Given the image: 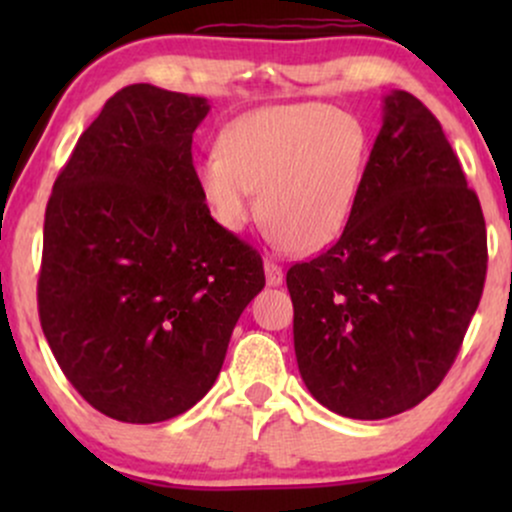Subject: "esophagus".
Returning <instances> with one entry per match:
<instances>
[{
    "instance_id": "esophagus-1",
    "label": "esophagus",
    "mask_w": 512,
    "mask_h": 512,
    "mask_svg": "<svg viewBox=\"0 0 512 512\" xmlns=\"http://www.w3.org/2000/svg\"><path fill=\"white\" fill-rule=\"evenodd\" d=\"M264 276H267L269 286H279L281 281H284V269H281L276 262L267 260L264 262Z\"/></svg>"
}]
</instances>
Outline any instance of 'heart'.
<instances>
[{
  "mask_svg": "<svg viewBox=\"0 0 512 512\" xmlns=\"http://www.w3.org/2000/svg\"><path fill=\"white\" fill-rule=\"evenodd\" d=\"M223 151L197 161L199 192L226 231L257 216L293 252L339 238L354 214L370 158V134L356 115L325 103L269 105L223 132Z\"/></svg>",
  "mask_w": 512,
  "mask_h": 512,
  "instance_id": "obj_1",
  "label": "heart"
}]
</instances>
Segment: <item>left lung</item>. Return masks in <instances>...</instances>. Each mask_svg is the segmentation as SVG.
<instances>
[{
	"label": "left lung",
	"mask_w": 512,
	"mask_h": 512,
	"mask_svg": "<svg viewBox=\"0 0 512 512\" xmlns=\"http://www.w3.org/2000/svg\"><path fill=\"white\" fill-rule=\"evenodd\" d=\"M484 279L479 199L431 110L390 91L344 233L286 274L310 395L363 421L416 407L455 361Z\"/></svg>",
	"instance_id": "8db88e82"
}]
</instances>
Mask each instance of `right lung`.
<instances>
[{
	"label": "right lung",
	"instance_id": "obj_1",
	"mask_svg": "<svg viewBox=\"0 0 512 512\" xmlns=\"http://www.w3.org/2000/svg\"><path fill=\"white\" fill-rule=\"evenodd\" d=\"M207 98L132 84L103 105L45 211L40 325L62 373L110 419L158 424L219 378L264 289L260 252L211 219L192 166Z\"/></svg>",
	"mask_w": 512,
	"mask_h": 512
}]
</instances>
